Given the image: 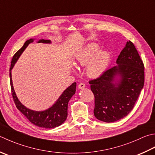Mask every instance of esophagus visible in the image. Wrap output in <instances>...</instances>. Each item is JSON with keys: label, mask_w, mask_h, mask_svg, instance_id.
<instances>
[{"label": "esophagus", "mask_w": 155, "mask_h": 155, "mask_svg": "<svg viewBox=\"0 0 155 155\" xmlns=\"http://www.w3.org/2000/svg\"><path fill=\"white\" fill-rule=\"evenodd\" d=\"M78 89H83V88L85 87V84H84V83H80L79 84H78Z\"/></svg>", "instance_id": "esophagus-1"}]
</instances>
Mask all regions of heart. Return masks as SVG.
I'll list each match as a JSON object with an SVG mask.
<instances>
[{
    "label": "heart",
    "mask_w": 155,
    "mask_h": 155,
    "mask_svg": "<svg viewBox=\"0 0 155 155\" xmlns=\"http://www.w3.org/2000/svg\"><path fill=\"white\" fill-rule=\"evenodd\" d=\"M99 50L97 44H90L77 58V64L78 65L84 66L89 64L87 67V73L90 77H99L108 66L110 54L105 51L98 53Z\"/></svg>",
    "instance_id": "heart-1"
}]
</instances>
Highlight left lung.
I'll return each instance as SVG.
<instances>
[{"mask_svg": "<svg viewBox=\"0 0 155 155\" xmlns=\"http://www.w3.org/2000/svg\"><path fill=\"white\" fill-rule=\"evenodd\" d=\"M116 62L118 66L89 82L95 97L94 115L108 123L122 119L132 110L144 84V63L131 41L126 42ZM116 74L121 79L114 84Z\"/></svg>", "mask_w": 155, "mask_h": 155, "instance_id": "8db88e82", "label": "left lung"}]
</instances>
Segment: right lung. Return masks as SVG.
Segmentation results:
<instances>
[{
    "label": "right lung",
    "mask_w": 155,
    "mask_h": 155,
    "mask_svg": "<svg viewBox=\"0 0 155 155\" xmlns=\"http://www.w3.org/2000/svg\"><path fill=\"white\" fill-rule=\"evenodd\" d=\"M33 41V39H32L27 40L23 45V47L15 54L13 58H12L10 73H9L12 96H13V101L17 108L29 120L30 122H31L38 127H41V128H54L61 125L66 120L68 115V104L69 100L71 99L72 96L76 92L77 83H73L68 88H67L63 92L62 95L60 97V98L56 102V104L52 107H51L45 111H35L29 110L23 105L21 104V103L17 99L16 94L15 93L13 87V82H12L11 71L24 50L27 48L28 44L31 43ZM38 42L39 43H40V42H41V43H50V41L48 40V39H40Z\"/></svg>",
    "instance_id": "obj_1"
}]
</instances>
